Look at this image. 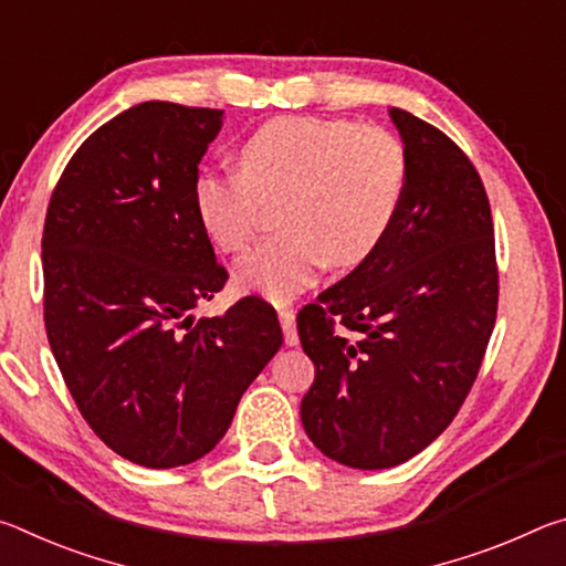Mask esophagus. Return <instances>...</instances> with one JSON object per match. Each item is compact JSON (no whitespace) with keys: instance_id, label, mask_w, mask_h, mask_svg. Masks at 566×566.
Masks as SVG:
<instances>
[{"instance_id":"obj_1","label":"esophagus","mask_w":566,"mask_h":566,"mask_svg":"<svg viewBox=\"0 0 566 566\" xmlns=\"http://www.w3.org/2000/svg\"><path fill=\"white\" fill-rule=\"evenodd\" d=\"M280 322H282V332H284V342L294 347V344H300V334H296V324H294V310L290 306H280Z\"/></svg>"}]
</instances>
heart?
<instances>
[{"label": "heart", "mask_w": 566, "mask_h": 566, "mask_svg": "<svg viewBox=\"0 0 566 566\" xmlns=\"http://www.w3.org/2000/svg\"><path fill=\"white\" fill-rule=\"evenodd\" d=\"M239 167L202 169L195 209L222 252H244L260 197H282L276 222L237 266V280L274 302L304 290L324 264L354 266L377 252L405 202L407 149L385 127L349 119L276 117L239 147Z\"/></svg>", "instance_id": "heart-1"}]
</instances>
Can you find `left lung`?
Instances as JSON below:
<instances>
[{"label":"left lung","mask_w":566,"mask_h":566,"mask_svg":"<svg viewBox=\"0 0 566 566\" xmlns=\"http://www.w3.org/2000/svg\"><path fill=\"white\" fill-rule=\"evenodd\" d=\"M389 117L409 159L397 222L375 254L296 314L314 361L304 432L354 469L407 462L452 424L500 300L490 199L474 165L415 114L391 107Z\"/></svg>","instance_id":"obj_1"}]
</instances>
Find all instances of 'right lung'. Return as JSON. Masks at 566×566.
Returning <instances> with one entry per match:
<instances>
[{"mask_svg":"<svg viewBox=\"0 0 566 566\" xmlns=\"http://www.w3.org/2000/svg\"><path fill=\"white\" fill-rule=\"evenodd\" d=\"M222 109L142 102L90 134L64 167L42 237L44 327L82 417L149 469L197 462L282 347L274 306L222 290L195 209V177Z\"/></svg>","mask_w":566,"mask_h":566,"instance_id":"obj_1","label":"right lung"}]
</instances>
